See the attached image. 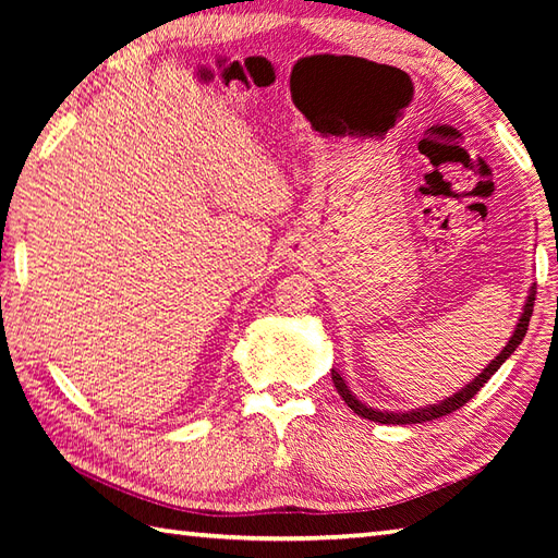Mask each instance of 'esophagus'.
I'll return each instance as SVG.
<instances>
[{"instance_id": "34e87169", "label": "esophagus", "mask_w": 558, "mask_h": 558, "mask_svg": "<svg viewBox=\"0 0 558 558\" xmlns=\"http://www.w3.org/2000/svg\"><path fill=\"white\" fill-rule=\"evenodd\" d=\"M306 254H304V246L300 242H294L290 248H288V258L292 260V264H298V260H302Z\"/></svg>"}]
</instances>
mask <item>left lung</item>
<instances>
[{
	"label": "left lung",
	"instance_id": "left-lung-1",
	"mask_svg": "<svg viewBox=\"0 0 558 558\" xmlns=\"http://www.w3.org/2000/svg\"><path fill=\"white\" fill-rule=\"evenodd\" d=\"M535 294H537V288L532 286V288H530V294H527V300H525V306H523V314H520V318H518V326H515V330H513V336H511V340L506 342V348H504L499 354H496V360H492L487 366H484L482 374L472 378V381H470L465 388H460L458 393H453V396L441 400V402H436V405L408 410V412L374 410V408H369V405H364L362 400L354 398V396L350 393L348 384L342 381V376H340L336 369H330V376H333V384H336V388H338L340 398L345 400L348 408L357 412L360 417L378 422V424H422V422H432V420L444 417V414L456 412L458 408L465 405L468 400H472V398L477 396V390H480L484 384H487L496 372H499V366H501L508 357H511V354L515 352V348L520 345V342H523V338H525V333H527V326H530L532 306H535Z\"/></svg>",
	"mask_w": 558,
	"mask_h": 558
}]
</instances>
